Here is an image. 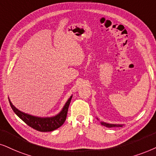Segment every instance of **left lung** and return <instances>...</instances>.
<instances>
[{"mask_svg":"<svg viewBox=\"0 0 156 156\" xmlns=\"http://www.w3.org/2000/svg\"><path fill=\"white\" fill-rule=\"evenodd\" d=\"M97 119H98L97 118ZM101 124L102 125L105 126L106 127H122L124 125H115V124H109V123H106V122H101Z\"/></svg>","mask_w":156,"mask_h":156,"instance_id":"8db88e82","label":"left lung"}]
</instances>
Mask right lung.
Here are the masks:
<instances>
[{"mask_svg":"<svg viewBox=\"0 0 156 156\" xmlns=\"http://www.w3.org/2000/svg\"><path fill=\"white\" fill-rule=\"evenodd\" d=\"M72 97L73 96L68 98V100L64 105L62 110L60 112V113L50 117H39L24 113V112H21L20 110L16 109L11 103L9 98V101L14 113L21 119H22L27 125L39 132H51L58 129L63 125L66 119L68 107Z\"/></svg>","mask_w":156,"mask_h":156,"instance_id":"right-lung-1","label":"right lung"}]
</instances>
